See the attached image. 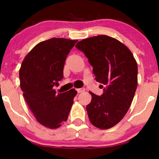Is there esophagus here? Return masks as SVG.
Here are the masks:
<instances>
[{"instance_id": "obj_1", "label": "esophagus", "mask_w": 159, "mask_h": 159, "mask_svg": "<svg viewBox=\"0 0 159 159\" xmlns=\"http://www.w3.org/2000/svg\"><path fill=\"white\" fill-rule=\"evenodd\" d=\"M85 91V89H83V88H81V89H77V91H78V93H81V92H83V91Z\"/></svg>"}]
</instances>
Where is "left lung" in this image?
<instances>
[{
    "label": "left lung",
    "instance_id": "8db88e82",
    "mask_svg": "<svg viewBox=\"0 0 159 159\" xmlns=\"http://www.w3.org/2000/svg\"><path fill=\"white\" fill-rule=\"evenodd\" d=\"M93 67L98 82L106 85L102 96L91 94L87 105L91 124L108 129L126 115L138 84V65L129 48L115 38L98 35L83 39L76 44Z\"/></svg>",
    "mask_w": 159,
    "mask_h": 159
}]
</instances>
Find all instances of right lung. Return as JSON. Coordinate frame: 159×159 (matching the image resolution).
I'll return each mask as SVG.
<instances>
[{
	"label": "right lung",
	"mask_w": 159,
	"mask_h": 159,
	"mask_svg": "<svg viewBox=\"0 0 159 159\" xmlns=\"http://www.w3.org/2000/svg\"><path fill=\"white\" fill-rule=\"evenodd\" d=\"M77 40L53 38L41 41L25 56L19 70L20 89L37 121L55 129L68 119L75 89L57 94L54 85L63 78L67 55Z\"/></svg>",
	"instance_id": "add662e5"
}]
</instances>
